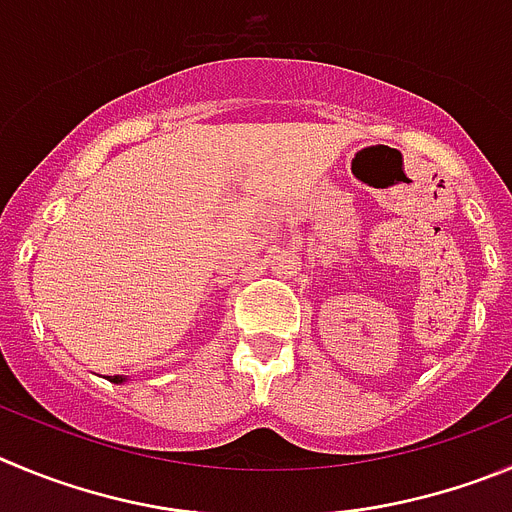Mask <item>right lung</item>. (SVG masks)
<instances>
[{"mask_svg":"<svg viewBox=\"0 0 512 512\" xmlns=\"http://www.w3.org/2000/svg\"><path fill=\"white\" fill-rule=\"evenodd\" d=\"M124 380V377H112V382H122Z\"/></svg>","mask_w":512,"mask_h":512,"instance_id":"1","label":"right lung"}]
</instances>
